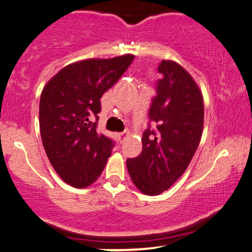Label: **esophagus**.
Wrapping results in <instances>:
<instances>
[{
    "label": "esophagus",
    "instance_id": "esophagus-1",
    "mask_svg": "<svg viewBox=\"0 0 252 252\" xmlns=\"http://www.w3.org/2000/svg\"><path fill=\"white\" fill-rule=\"evenodd\" d=\"M128 134H129L128 131L124 130V131L120 132V134H118V136H120V139H124V137H126V136H128Z\"/></svg>",
    "mask_w": 252,
    "mask_h": 252
}]
</instances>
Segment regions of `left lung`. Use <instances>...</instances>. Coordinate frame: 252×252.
<instances>
[{"label":"left lung","mask_w":252,"mask_h":252,"mask_svg":"<svg viewBox=\"0 0 252 252\" xmlns=\"http://www.w3.org/2000/svg\"><path fill=\"white\" fill-rule=\"evenodd\" d=\"M158 71L162 77L152 98L142 152L126 160L132 182L147 195H159L183 175L203 129V98L191 75L172 61H161Z\"/></svg>","instance_id":"left-lung-1"}]
</instances>
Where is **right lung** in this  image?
<instances>
[{
    "label": "right lung",
    "mask_w": 252,
    "mask_h": 252,
    "mask_svg": "<svg viewBox=\"0 0 252 252\" xmlns=\"http://www.w3.org/2000/svg\"><path fill=\"white\" fill-rule=\"evenodd\" d=\"M134 56L71 63L45 85L40 95L41 141L52 167L65 183L86 188L98 179L115 141L99 134L100 98L131 64Z\"/></svg>",
    "instance_id": "add662e5"
}]
</instances>
